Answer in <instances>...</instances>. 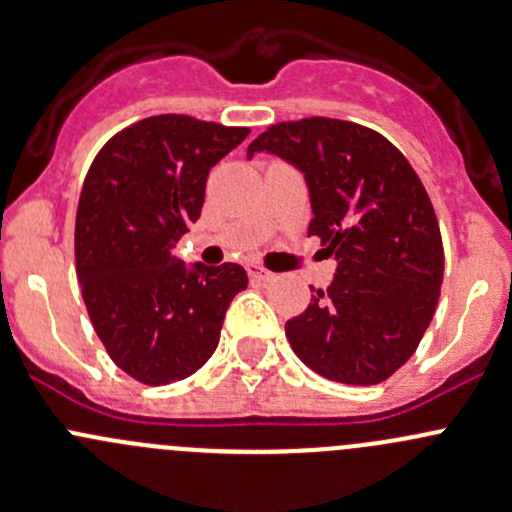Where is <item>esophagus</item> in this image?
Instances as JSON below:
<instances>
[{
	"instance_id": "34e87169",
	"label": "esophagus",
	"mask_w": 512,
	"mask_h": 512,
	"mask_svg": "<svg viewBox=\"0 0 512 512\" xmlns=\"http://www.w3.org/2000/svg\"><path fill=\"white\" fill-rule=\"evenodd\" d=\"M247 275H250L252 282H270L272 277H275L270 270H265V267L255 265V262H250V265H247Z\"/></svg>"
}]
</instances>
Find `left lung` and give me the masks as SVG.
<instances>
[{
	"label": "left lung",
	"mask_w": 512,
	"mask_h": 512,
	"mask_svg": "<svg viewBox=\"0 0 512 512\" xmlns=\"http://www.w3.org/2000/svg\"><path fill=\"white\" fill-rule=\"evenodd\" d=\"M304 175L307 235L337 260L332 285L289 319L294 354L324 379L371 386L416 352L436 312L443 245L426 188L381 133L339 118L277 123L247 146Z\"/></svg>",
	"instance_id": "8db88e82"
}]
</instances>
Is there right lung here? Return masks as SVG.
<instances>
[{
  "label": "right lung",
  "mask_w": 512,
  "mask_h": 512,
  "mask_svg": "<svg viewBox=\"0 0 512 512\" xmlns=\"http://www.w3.org/2000/svg\"><path fill=\"white\" fill-rule=\"evenodd\" d=\"M247 133L165 113L123 128L91 163L76 210V275L108 356L141 384L195 374L247 287L235 262L185 265L173 252L200 218L210 168Z\"/></svg>",
  "instance_id": "1"
}]
</instances>
